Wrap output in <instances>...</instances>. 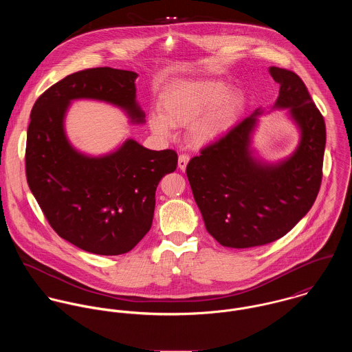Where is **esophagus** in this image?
Here are the masks:
<instances>
[{
	"instance_id": "esophagus-1",
	"label": "esophagus",
	"mask_w": 352,
	"mask_h": 352,
	"mask_svg": "<svg viewBox=\"0 0 352 352\" xmlns=\"http://www.w3.org/2000/svg\"><path fill=\"white\" fill-rule=\"evenodd\" d=\"M188 161H190V155H187V154H180V155H179V168H180L182 170H186Z\"/></svg>"
}]
</instances>
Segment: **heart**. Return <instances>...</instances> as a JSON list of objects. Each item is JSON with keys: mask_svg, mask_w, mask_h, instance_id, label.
Listing matches in <instances>:
<instances>
[{"mask_svg": "<svg viewBox=\"0 0 352 352\" xmlns=\"http://www.w3.org/2000/svg\"><path fill=\"white\" fill-rule=\"evenodd\" d=\"M240 96L218 81H188L168 92L160 101L161 115L149 116L151 131L168 137L170 127H188V140L195 146H206L218 140L234 122Z\"/></svg>", "mask_w": 352, "mask_h": 352, "instance_id": "1", "label": "heart"}]
</instances>
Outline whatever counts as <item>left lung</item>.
Segmentation results:
<instances>
[{
	"mask_svg": "<svg viewBox=\"0 0 352 352\" xmlns=\"http://www.w3.org/2000/svg\"><path fill=\"white\" fill-rule=\"evenodd\" d=\"M279 84L274 109H287L300 130V144L287 158L268 164L252 151L257 108L219 141L191 158L187 177L207 232L223 247L252 248L287 234L311 208L320 191L325 122L303 81L271 66Z\"/></svg>",
	"mask_w": 352,
	"mask_h": 352,
	"instance_id": "left-lung-1",
	"label": "left lung"
}]
</instances>
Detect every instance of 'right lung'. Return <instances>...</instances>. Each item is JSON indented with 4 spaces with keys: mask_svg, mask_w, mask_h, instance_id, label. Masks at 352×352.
Returning a JSON list of instances; mask_svg holds the SVG:
<instances>
[{
    "mask_svg": "<svg viewBox=\"0 0 352 352\" xmlns=\"http://www.w3.org/2000/svg\"><path fill=\"white\" fill-rule=\"evenodd\" d=\"M137 77L112 67L81 70L54 84L31 111L25 149L30 190L58 236L82 251L104 256L131 251L151 230L160 180L177 165L176 151H151L134 140L92 157L66 137V112L80 99L109 102L133 123H144L145 112L135 100Z\"/></svg>",
    "mask_w": 352,
    "mask_h": 352,
    "instance_id": "add662e5",
    "label": "right lung"
}]
</instances>
